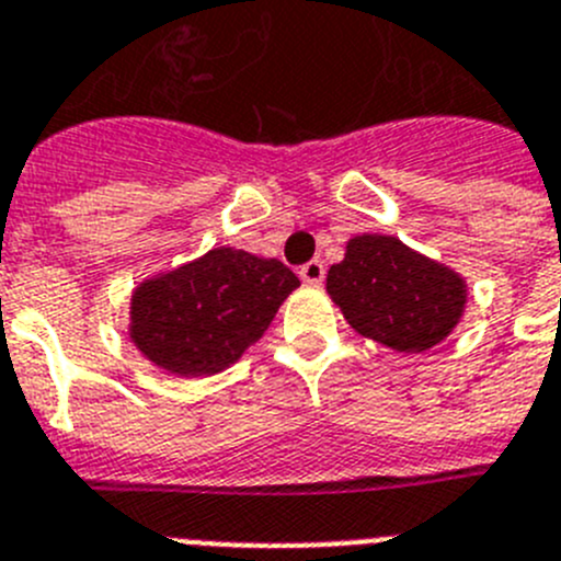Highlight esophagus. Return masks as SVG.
Masks as SVG:
<instances>
[{"instance_id":"obj_1","label":"esophagus","mask_w":561,"mask_h":561,"mask_svg":"<svg viewBox=\"0 0 561 561\" xmlns=\"http://www.w3.org/2000/svg\"><path fill=\"white\" fill-rule=\"evenodd\" d=\"M324 274H327V268L321 260H310L299 268V276L307 282V285H321V282H324Z\"/></svg>"}]
</instances>
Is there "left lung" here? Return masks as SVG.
<instances>
[{
	"instance_id": "1",
	"label": "left lung",
	"mask_w": 561,
	"mask_h": 561,
	"mask_svg": "<svg viewBox=\"0 0 561 561\" xmlns=\"http://www.w3.org/2000/svg\"><path fill=\"white\" fill-rule=\"evenodd\" d=\"M327 290L360 335L397 352H425L450 335L467 305L456 271L397 237L360 234L327 274Z\"/></svg>"
}]
</instances>
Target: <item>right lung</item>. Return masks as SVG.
<instances>
[{"instance_id": "obj_1", "label": "right lung", "mask_w": 561, "mask_h": 561, "mask_svg": "<svg viewBox=\"0 0 561 561\" xmlns=\"http://www.w3.org/2000/svg\"><path fill=\"white\" fill-rule=\"evenodd\" d=\"M299 276L279 260L211 249L130 299V341L179 377L215 375L260 341Z\"/></svg>"}]
</instances>
